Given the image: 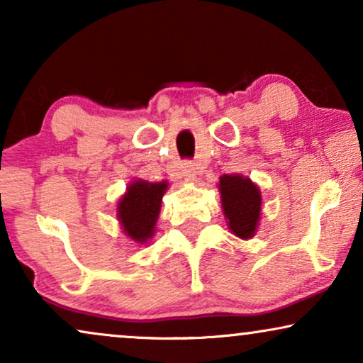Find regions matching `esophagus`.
Listing matches in <instances>:
<instances>
[{
  "label": "esophagus",
  "instance_id": "1",
  "mask_svg": "<svg viewBox=\"0 0 363 363\" xmlns=\"http://www.w3.org/2000/svg\"><path fill=\"white\" fill-rule=\"evenodd\" d=\"M182 175L185 177V180L188 183L196 182V168H195V165H191L190 162L183 163V165H182Z\"/></svg>",
  "mask_w": 363,
  "mask_h": 363
}]
</instances>
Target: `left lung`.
Segmentation results:
<instances>
[{"label":"left lung","mask_w":363,"mask_h":363,"mask_svg":"<svg viewBox=\"0 0 363 363\" xmlns=\"http://www.w3.org/2000/svg\"><path fill=\"white\" fill-rule=\"evenodd\" d=\"M218 190L228 228L241 240H251L261 220L262 198L259 186L250 177L230 173L220 177Z\"/></svg>","instance_id":"obj_1"}]
</instances>
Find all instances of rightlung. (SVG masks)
Listing matches in <instances>:
<instances>
[{"mask_svg": "<svg viewBox=\"0 0 363 363\" xmlns=\"http://www.w3.org/2000/svg\"><path fill=\"white\" fill-rule=\"evenodd\" d=\"M167 180L147 182L142 178L128 183L117 201V221L125 236L137 245H145L155 235L162 210V198L168 190Z\"/></svg>", "mask_w": 363, "mask_h": 363, "instance_id": "add662e5", "label": "right lung"}]
</instances>
